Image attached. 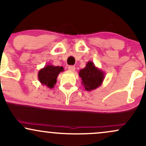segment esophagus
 Instances as JSON below:
<instances>
[{
    "label": "esophagus",
    "instance_id": "esophagus-1",
    "mask_svg": "<svg viewBox=\"0 0 146 146\" xmlns=\"http://www.w3.org/2000/svg\"><path fill=\"white\" fill-rule=\"evenodd\" d=\"M68 70H69L70 71H73V72L75 70V67L74 66H69L68 67Z\"/></svg>",
    "mask_w": 146,
    "mask_h": 146
}]
</instances>
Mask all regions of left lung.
<instances>
[{
  "label": "left lung",
  "mask_w": 146,
  "mask_h": 146,
  "mask_svg": "<svg viewBox=\"0 0 146 146\" xmlns=\"http://www.w3.org/2000/svg\"><path fill=\"white\" fill-rule=\"evenodd\" d=\"M79 76L82 79V84L85 90L91 91L101 86L105 78V73L96 67L93 62L88 61L85 68L79 72Z\"/></svg>",
  "instance_id": "1"
}]
</instances>
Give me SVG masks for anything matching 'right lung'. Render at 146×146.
I'll return each mask as SVG.
<instances>
[{"label": "right lung", "instance_id": "add662e5", "mask_svg": "<svg viewBox=\"0 0 146 146\" xmlns=\"http://www.w3.org/2000/svg\"><path fill=\"white\" fill-rule=\"evenodd\" d=\"M63 71L64 68L62 66H55L47 64L38 71V80L42 85L52 88L56 84L57 78L59 73Z\"/></svg>", "mask_w": 146, "mask_h": 146}]
</instances>
